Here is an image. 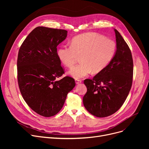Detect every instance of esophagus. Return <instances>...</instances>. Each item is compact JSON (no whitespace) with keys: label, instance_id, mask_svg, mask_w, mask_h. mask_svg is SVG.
I'll return each mask as SVG.
<instances>
[{"label":"esophagus","instance_id":"1","mask_svg":"<svg viewBox=\"0 0 149 149\" xmlns=\"http://www.w3.org/2000/svg\"><path fill=\"white\" fill-rule=\"evenodd\" d=\"M75 83L77 84H80L81 83V80H78V79H76L75 80Z\"/></svg>","mask_w":149,"mask_h":149}]
</instances>
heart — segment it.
I'll return each mask as SVG.
<instances>
[{"label": "heart", "mask_w": 149, "mask_h": 149, "mask_svg": "<svg viewBox=\"0 0 149 149\" xmlns=\"http://www.w3.org/2000/svg\"><path fill=\"white\" fill-rule=\"evenodd\" d=\"M115 42L94 33L74 37L70 46H60L57 56L65 66L71 68L80 56V63L70 69L68 74L75 79L88 76L92 72L98 73L105 69L113 59L116 52Z\"/></svg>", "instance_id": "1"}]
</instances>
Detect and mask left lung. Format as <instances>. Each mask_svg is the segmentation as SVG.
I'll use <instances>...</instances> for the list:
<instances>
[{
  "instance_id": "8db88e82",
  "label": "left lung",
  "mask_w": 149,
  "mask_h": 149,
  "mask_svg": "<svg viewBox=\"0 0 149 149\" xmlns=\"http://www.w3.org/2000/svg\"><path fill=\"white\" fill-rule=\"evenodd\" d=\"M116 50L107 66L92 80L86 79L87 92L83 97L84 107L100 118L110 116L120 109L132 87L134 63L129 46L114 29Z\"/></svg>"
}]
</instances>
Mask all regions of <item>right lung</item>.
Listing matches in <instances>:
<instances>
[{
	"label": "right lung",
	"instance_id": "right-lung-1",
	"mask_svg": "<svg viewBox=\"0 0 149 149\" xmlns=\"http://www.w3.org/2000/svg\"><path fill=\"white\" fill-rule=\"evenodd\" d=\"M64 29L38 26L25 38L17 58V80L21 94L29 107L45 117L56 115L68 92L75 87L74 79L65 77L57 46L65 40Z\"/></svg>",
	"mask_w": 149,
	"mask_h": 149
}]
</instances>
